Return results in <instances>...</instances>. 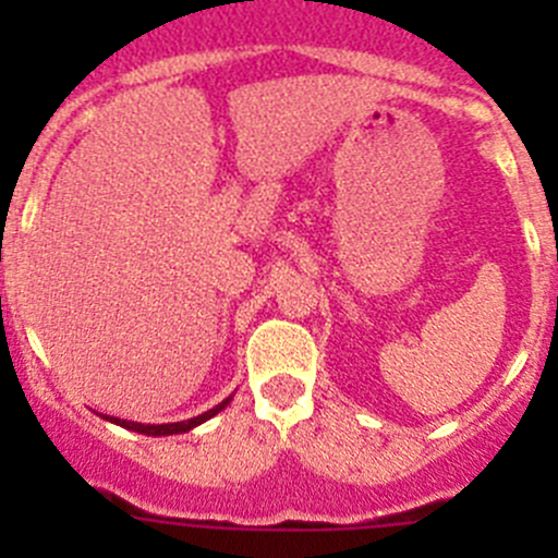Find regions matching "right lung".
Instances as JSON below:
<instances>
[{
  "instance_id": "obj_1",
  "label": "right lung",
  "mask_w": 558,
  "mask_h": 558,
  "mask_svg": "<svg viewBox=\"0 0 558 558\" xmlns=\"http://www.w3.org/2000/svg\"><path fill=\"white\" fill-rule=\"evenodd\" d=\"M229 402H232V397H227V399H223V402H218L216 408L207 410V413L196 415V418H189V421H174V424H137V421L116 418V415H105V413H99V415H102L105 421H110V424L123 426V429H129V432H140V435H148V437H167V435H185V432H191V429H194V426L205 424V421H210L213 415L221 413V410L227 408Z\"/></svg>"
}]
</instances>
